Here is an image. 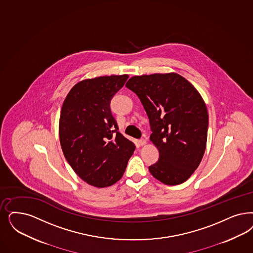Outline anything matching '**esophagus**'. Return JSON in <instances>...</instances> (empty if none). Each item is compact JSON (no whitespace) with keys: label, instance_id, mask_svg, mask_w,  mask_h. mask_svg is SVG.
I'll list each match as a JSON object with an SVG mask.
<instances>
[{"label":"esophagus","instance_id":"34e87169","mask_svg":"<svg viewBox=\"0 0 253 253\" xmlns=\"http://www.w3.org/2000/svg\"><path fill=\"white\" fill-rule=\"evenodd\" d=\"M138 144H139L140 146H144V145L147 144V140L140 139L139 141H138Z\"/></svg>","mask_w":253,"mask_h":253}]
</instances>
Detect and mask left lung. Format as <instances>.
Instances as JSON below:
<instances>
[{
	"instance_id": "1",
	"label": "left lung",
	"mask_w": 253,
	"mask_h": 253,
	"mask_svg": "<svg viewBox=\"0 0 253 253\" xmlns=\"http://www.w3.org/2000/svg\"><path fill=\"white\" fill-rule=\"evenodd\" d=\"M126 87L139 97L149 119L150 140L159 149L149 172L166 185L183 183L206 150L209 113L203 98L175 73L135 76Z\"/></svg>"
}]
</instances>
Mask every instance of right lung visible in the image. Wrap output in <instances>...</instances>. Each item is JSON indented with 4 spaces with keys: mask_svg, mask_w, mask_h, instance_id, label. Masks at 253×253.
Masks as SVG:
<instances>
[{
    "mask_svg": "<svg viewBox=\"0 0 253 253\" xmlns=\"http://www.w3.org/2000/svg\"><path fill=\"white\" fill-rule=\"evenodd\" d=\"M127 75L85 79L76 84L61 107L59 133L67 162L81 179L97 188L122 178L135 146L119 131L110 102Z\"/></svg>",
    "mask_w": 253,
    "mask_h": 253,
    "instance_id": "right-lung-1",
    "label": "right lung"
}]
</instances>
